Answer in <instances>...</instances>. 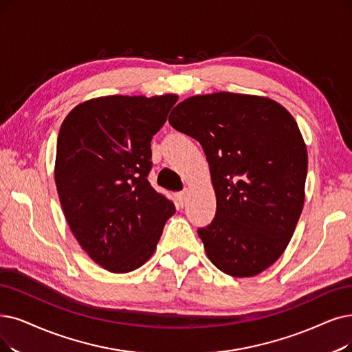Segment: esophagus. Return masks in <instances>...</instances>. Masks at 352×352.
Segmentation results:
<instances>
[{"label":"esophagus","mask_w":352,"mask_h":352,"mask_svg":"<svg viewBox=\"0 0 352 352\" xmlns=\"http://www.w3.org/2000/svg\"><path fill=\"white\" fill-rule=\"evenodd\" d=\"M186 199H188V190L186 189L176 193V201H177L179 206H184L186 204Z\"/></svg>","instance_id":"obj_1"}]
</instances>
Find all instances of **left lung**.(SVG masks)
Wrapping results in <instances>:
<instances>
[{"instance_id": "obj_1", "label": "left lung", "mask_w": 352, "mask_h": 352, "mask_svg": "<svg viewBox=\"0 0 352 352\" xmlns=\"http://www.w3.org/2000/svg\"><path fill=\"white\" fill-rule=\"evenodd\" d=\"M168 122L201 143L217 195L198 234L212 264L251 277L283 254L303 209L307 151L289 111L269 98L218 92L177 104Z\"/></svg>"}]
</instances>
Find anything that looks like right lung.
Listing matches in <instances>:
<instances>
[{
	"label": "right lung",
	"mask_w": 352,
	"mask_h": 352,
	"mask_svg": "<svg viewBox=\"0 0 352 352\" xmlns=\"http://www.w3.org/2000/svg\"><path fill=\"white\" fill-rule=\"evenodd\" d=\"M176 101L172 94L95 98L60 127L54 180L63 214L80 247L112 273L143 265L175 214L147 176L151 138Z\"/></svg>",
	"instance_id": "1"
}]
</instances>
